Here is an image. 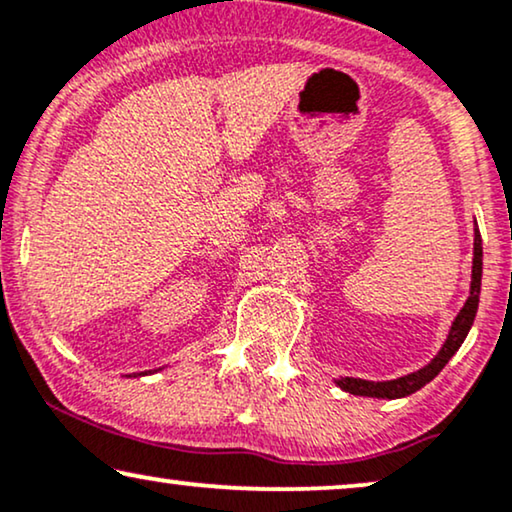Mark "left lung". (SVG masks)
Listing matches in <instances>:
<instances>
[{"label":"left lung","instance_id":"1","mask_svg":"<svg viewBox=\"0 0 512 512\" xmlns=\"http://www.w3.org/2000/svg\"><path fill=\"white\" fill-rule=\"evenodd\" d=\"M480 282H482V240L480 233L475 230V242H473V275H471V296L461 307V312L454 319L450 328V335H447L445 345L436 354L429 366H424L417 373H410L405 377H398V380H387V382H368L359 380V377H342L338 380V387L349 391V394L356 396H373V398H403L415 394L417 389H422L424 384H429L433 377H436L440 370L445 368V363L452 359L454 352L461 347V342L466 340L468 331H471L475 312H478L480 303Z\"/></svg>","mask_w":512,"mask_h":512}]
</instances>
